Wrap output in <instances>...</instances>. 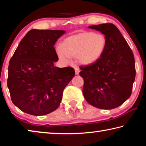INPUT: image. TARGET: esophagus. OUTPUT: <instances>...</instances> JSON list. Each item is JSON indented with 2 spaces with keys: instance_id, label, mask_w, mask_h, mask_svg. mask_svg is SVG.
Masks as SVG:
<instances>
[{
  "instance_id": "esophagus-1",
  "label": "esophagus",
  "mask_w": 146,
  "mask_h": 146,
  "mask_svg": "<svg viewBox=\"0 0 146 146\" xmlns=\"http://www.w3.org/2000/svg\"><path fill=\"white\" fill-rule=\"evenodd\" d=\"M75 74L76 75H78L79 73H80V70L78 68H75Z\"/></svg>"
}]
</instances>
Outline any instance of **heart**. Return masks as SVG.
<instances>
[{
  "mask_svg": "<svg viewBox=\"0 0 146 146\" xmlns=\"http://www.w3.org/2000/svg\"><path fill=\"white\" fill-rule=\"evenodd\" d=\"M106 46L107 40L103 34L85 31L64 39L56 51L59 60L64 63H69L71 58L76 57L80 64L89 66L99 60Z\"/></svg>",
  "mask_w": 146,
  "mask_h": 146,
  "instance_id": "obj_1",
  "label": "heart"
}]
</instances>
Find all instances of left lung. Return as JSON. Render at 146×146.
Segmentation results:
<instances>
[{"label": "left lung", "mask_w": 146, "mask_h": 146, "mask_svg": "<svg viewBox=\"0 0 146 146\" xmlns=\"http://www.w3.org/2000/svg\"><path fill=\"white\" fill-rule=\"evenodd\" d=\"M107 40L104 53L91 65L82 66V93L86 101L97 108L111 110L129 98L136 75L135 58L120 31L111 23L90 26Z\"/></svg>", "instance_id": "8db88e82"}]
</instances>
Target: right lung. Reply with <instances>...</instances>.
Wrapping results in <instances>:
<instances>
[{"label": "right lung", "mask_w": 146, "mask_h": 146, "mask_svg": "<svg viewBox=\"0 0 146 146\" xmlns=\"http://www.w3.org/2000/svg\"><path fill=\"white\" fill-rule=\"evenodd\" d=\"M64 30L31 29L20 42L8 67V87L15 106L41 116L58 108L64 88L75 76L71 67H55L54 45Z\"/></svg>", "instance_id": "add662e5"}]
</instances>
